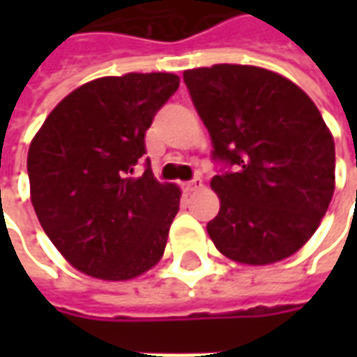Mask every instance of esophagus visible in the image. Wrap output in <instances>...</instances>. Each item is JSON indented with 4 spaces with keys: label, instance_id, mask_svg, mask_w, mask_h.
<instances>
[{
    "label": "esophagus",
    "instance_id": "34e87169",
    "mask_svg": "<svg viewBox=\"0 0 357 357\" xmlns=\"http://www.w3.org/2000/svg\"><path fill=\"white\" fill-rule=\"evenodd\" d=\"M200 186H202V181H200V176H195L192 181H188L185 185L186 192H195V190H199Z\"/></svg>",
    "mask_w": 357,
    "mask_h": 357
}]
</instances>
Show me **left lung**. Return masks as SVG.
Here are the masks:
<instances>
[{"label": "left lung", "instance_id": "1", "mask_svg": "<svg viewBox=\"0 0 357 357\" xmlns=\"http://www.w3.org/2000/svg\"><path fill=\"white\" fill-rule=\"evenodd\" d=\"M208 129L220 211L206 225L214 246L240 264H272L298 252L334 195V139L318 107L286 77L252 65L185 71Z\"/></svg>", "mask_w": 357, "mask_h": 357}]
</instances>
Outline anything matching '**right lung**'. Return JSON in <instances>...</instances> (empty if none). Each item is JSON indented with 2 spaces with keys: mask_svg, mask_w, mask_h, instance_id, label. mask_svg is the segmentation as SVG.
Wrapping results in <instances>:
<instances>
[{
  "mask_svg": "<svg viewBox=\"0 0 357 357\" xmlns=\"http://www.w3.org/2000/svg\"><path fill=\"white\" fill-rule=\"evenodd\" d=\"M178 89L172 73H127L81 85L33 137L27 172L35 214L77 270L101 280H130L160 260L181 190L158 183L144 132Z\"/></svg>",
  "mask_w": 357,
  "mask_h": 357,
  "instance_id": "add662e5",
  "label": "right lung"
}]
</instances>
